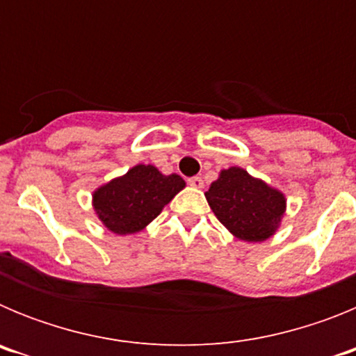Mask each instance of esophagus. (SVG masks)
I'll return each instance as SVG.
<instances>
[{"label": "esophagus", "mask_w": 356, "mask_h": 356, "mask_svg": "<svg viewBox=\"0 0 356 356\" xmlns=\"http://www.w3.org/2000/svg\"><path fill=\"white\" fill-rule=\"evenodd\" d=\"M188 185L194 188H203L205 181H203V178H201V176H193V178H188Z\"/></svg>", "instance_id": "34e87169"}]
</instances>
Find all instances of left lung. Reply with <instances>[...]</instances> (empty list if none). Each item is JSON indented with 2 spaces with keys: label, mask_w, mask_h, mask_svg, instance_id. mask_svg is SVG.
I'll list each match as a JSON object with an SVG mask.
<instances>
[{
  "label": "left lung",
  "mask_w": 356,
  "mask_h": 356,
  "mask_svg": "<svg viewBox=\"0 0 356 356\" xmlns=\"http://www.w3.org/2000/svg\"><path fill=\"white\" fill-rule=\"evenodd\" d=\"M210 209L229 234L260 242L275 235L285 212V196L241 168L222 169L205 193Z\"/></svg>",
  "instance_id": "8db88e82"
}]
</instances>
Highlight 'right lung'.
<instances>
[{
  "label": "right lung",
  "instance_id": "right-lung-1",
  "mask_svg": "<svg viewBox=\"0 0 356 356\" xmlns=\"http://www.w3.org/2000/svg\"><path fill=\"white\" fill-rule=\"evenodd\" d=\"M185 187L178 175H162L155 165L139 163L127 175L94 191L92 205L99 221L118 235L146 228Z\"/></svg>",
  "mask_w": 356,
  "mask_h": 356
}]
</instances>
